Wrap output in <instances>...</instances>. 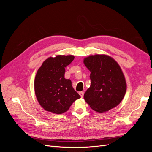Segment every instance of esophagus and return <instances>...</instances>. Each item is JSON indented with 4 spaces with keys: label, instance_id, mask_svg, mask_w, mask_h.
I'll list each match as a JSON object with an SVG mask.
<instances>
[{
    "label": "esophagus",
    "instance_id": "1",
    "mask_svg": "<svg viewBox=\"0 0 152 152\" xmlns=\"http://www.w3.org/2000/svg\"><path fill=\"white\" fill-rule=\"evenodd\" d=\"M84 92H82V91H81V92H79V94H80V97L81 98H83V96H84Z\"/></svg>",
    "mask_w": 152,
    "mask_h": 152
}]
</instances>
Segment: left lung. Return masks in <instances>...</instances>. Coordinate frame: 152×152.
Listing matches in <instances>:
<instances>
[{
	"label": "left lung",
	"instance_id": "left-lung-1",
	"mask_svg": "<svg viewBox=\"0 0 152 152\" xmlns=\"http://www.w3.org/2000/svg\"><path fill=\"white\" fill-rule=\"evenodd\" d=\"M91 72V86L84 95L90 107L99 113L107 112L120 103L126 92L125 77L115 60L105 54L84 58Z\"/></svg>",
	"mask_w": 152,
	"mask_h": 152
}]
</instances>
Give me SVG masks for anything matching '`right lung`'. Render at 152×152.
I'll return each mask as SVG.
<instances>
[{"label": "right lung", "mask_w": 152, "mask_h": 152, "mask_svg": "<svg viewBox=\"0 0 152 152\" xmlns=\"http://www.w3.org/2000/svg\"><path fill=\"white\" fill-rule=\"evenodd\" d=\"M74 59L72 55H58L43 62L37 72L35 93L45 110L56 114L66 112L80 95L73 89L72 82L65 78V67Z\"/></svg>", "instance_id": "1"}]
</instances>
